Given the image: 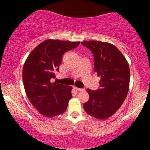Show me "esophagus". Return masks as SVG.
<instances>
[{"label": "esophagus", "mask_w": 150, "mask_h": 150, "mask_svg": "<svg viewBox=\"0 0 150 150\" xmlns=\"http://www.w3.org/2000/svg\"><path fill=\"white\" fill-rule=\"evenodd\" d=\"M74 89H75V90L77 91V92H80V91H82L83 89H80V88H78V87H73Z\"/></svg>", "instance_id": "obj_1"}]
</instances>
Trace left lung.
<instances>
[{
    "label": "left lung",
    "mask_w": 150,
    "mask_h": 150,
    "mask_svg": "<svg viewBox=\"0 0 150 150\" xmlns=\"http://www.w3.org/2000/svg\"><path fill=\"white\" fill-rule=\"evenodd\" d=\"M93 53L94 71L100 77L99 89H87L89 99L84 104L89 115L100 120L109 118L120 107L128 94L130 68L122 53L107 42L87 41L81 42Z\"/></svg>",
    "instance_id": "8db88e82"
}]
</instances>
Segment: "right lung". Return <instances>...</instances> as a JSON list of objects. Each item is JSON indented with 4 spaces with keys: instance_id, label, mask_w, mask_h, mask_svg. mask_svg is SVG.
Listing matches in <instances>:
<instances>
[{
    "instance_id": "obj_1",
    "label": "right lung",
    "mask_w": 150,
    "mask_h": 150,
    "mask_svg": "<svg viewBox=\"0 0 150 150\" xmlns=\"http://www.w3.org/2000/svg\"><path fill=\"white\" fill-rule=\"evenodd\" d=\"M80 42L47 39L32 50L25 62L22 80L27 97L34 108L46 117L64 113L72 97V87L52 83L65 52Z\"/></svg>"
}]
</instances>
